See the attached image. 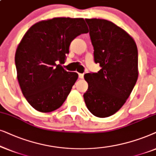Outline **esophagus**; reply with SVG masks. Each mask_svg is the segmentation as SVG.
Listing matches in <instances>:
<instances>
[{"label": "esophagus", "instance_id": "obj_1", "mask_svg": "<svg viewBox=\"0 0 156 156\" xmlns=\"http://www.w3.org/2000/svg\"><path fill=\"white\" fill-rule=\"evenodd\" d=\"M78 77H79V78H83V77H84V74H83V73H78Z\"/></svg>", "mask_w": 156, "mask_h": 156}]
</instances>
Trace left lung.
<instances>
[{"label": "left lung", "mask_w": 156, "mask_h": 156, "mask_svg": "<svg viewBox=\"0 0 156 156\" xmlns=\"http://www.w3.org/2000/svg\"><path fill=\"white\" fill-rule=\"evenodd\" d=\"M94 49V61L101 69L85 74L84 93L89 111L98 118L119 111L130 96L138 77V48L123 29L105 19H86Z\"/></svg>", "instance_id": "obj_1"}]
</instances>
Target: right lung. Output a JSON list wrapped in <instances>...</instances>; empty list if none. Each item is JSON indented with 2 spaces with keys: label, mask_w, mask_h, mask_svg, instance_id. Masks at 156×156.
I'll return each instance as SVG.
<instances>
[{
  "label": "right lung",
  "mask_w": 156,
  "mask_h": 156,
  "mask_svg": "<svg viewBox=\"0 0 156 156\" xmlns=\"http://www.w3.org/2000/svg\"><path fill=\"white\" fill-rule=\"evenodd\" d=\"M83 18H53L41 20L27 30L15 55L17 78L29 104L49 113L61 106L78 79L61 64L71 41L88 33Z\"/></svg>",
  "instance_id": "1"
}]
</instances>
